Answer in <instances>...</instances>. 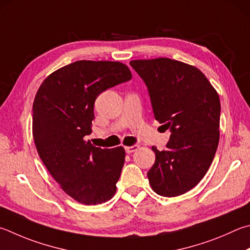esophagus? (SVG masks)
I'll return each instance as SVG.
<instances>
[{"label": "esophagus", "instance_id": "esophagus-1", "mask_svg": "<svg viewBox=\"0 0 250 250\" xmlns=\"http://www.w3.org/2000/svg\"><path fill=\"white\" fill-rule=\"evenodd\" d=\"M138 148H139V145L134 144V145H132V146H126L125 147V152L126 153H133L135 151H138Z\"/></svg>", "mask_w": 250, "mask_h": 250}]
</instances>
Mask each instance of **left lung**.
<instances>
[{"mask_svg":"<svg viewBox=\"0 0 250 250\" xmlns=\"http://www.w3.org/2000/svg\"><path fill=\"white\" fill-rule=\"evenodd\" d=\"M130 65L146 85L155 119L170 131L165 151L152 147L149 184L160 196H180L200 183L214 158L220 97L200 70L184 62L157 58Z\"/></svg>","mask_w":250,"mask_h":250,"instance_id":"8db88e82","label":"left lung"}]
</instances>
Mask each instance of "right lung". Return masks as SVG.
Masks as SVG:
<instances>
[{
	"label": "right lung",
	"instance_id": "1",
	"mask_svg": "<svg viewBox=\"0 0 250 250\" xmlns=\"http://www.w3.org/2000/svg\"><path fill=\"white\" fill-rule=\"evenodd\" d=\"M132 78L120 62L71 63L40 85L33 105V135L40 158L60 187L74 200L98 204L111 199L125 164L122 146H93L94 104L106 89Z\"/></svg>",
	"mask_w": 250,
	"mask_h": 250
}]
</instances>
